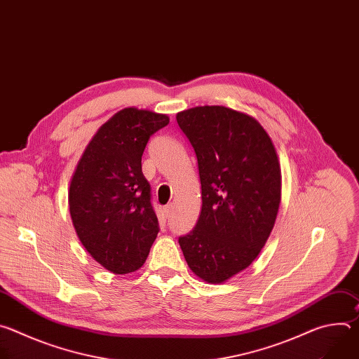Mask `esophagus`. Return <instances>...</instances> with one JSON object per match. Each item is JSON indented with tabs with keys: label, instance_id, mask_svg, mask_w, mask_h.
I'll return each instance as SVG.
<instances>
[{
	"label": "esophagus",
	"instance_id": "1",
	"mask_svg": "<svg viewBox=\"0 0 359 359\" xmlns=\"http://www.w3.org/2000/svg\"><path fill=\"white\" fill-rule=\"evenodd\" d=\"M163 212H165V216L169 219L172 216V213H173V204H168V206H165Z\"/></svg>",
	"mask_w": 359,
	"mask_h": 359
}]
</instances>
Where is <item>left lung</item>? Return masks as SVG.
Listing matches in <instances>:
<instances>
[{"label":"left lung","mask_w":359,"mask_h":359,"mask_svg":"<svg viewBox=\"0 0 359 359\" xmlns=\"http://www.w3.org/2000/svg\"><path fill=\"white\" fill-rule=\"evenodd\" d=\"M176 121L194 149L201 212L179 237L187 266L220 284L247 269L264 247L281 201V169L264 128L226 107H196Z\"/></svg>","instance_id":"8db88e82"}]
</instances>
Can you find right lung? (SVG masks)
Returning a JSON list of instances; mask_svg holds the SVG:
<instances>
[{
	"mask_svg": "<svg viewBox=\"0 0 359 359\" xmlns=\"http://www.w3.org/2000/svg\"><path fill=\"white\" fill-rule=\"evenodd\" d=\"M169 116L125 108L102 125L86 146L69 186V213L85 250L114 274L139 270L159 233L142 173L150 136Z\"/></svg>",
	"mask_w": 359,
	"mask_h": 359,
	"instance_id": "right-lung-1",
	"label": "right lung"
}]
</instances>
